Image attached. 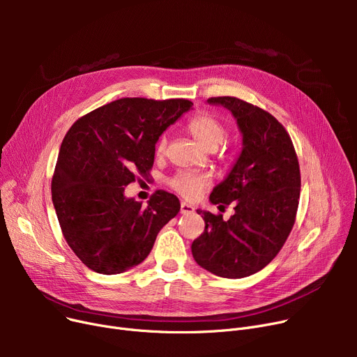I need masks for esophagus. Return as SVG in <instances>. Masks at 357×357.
Masks as SVG:
<instances>
[{"mask_svg":"<svg viewBox=\"0 0 357 357\" xmlns=\"http://www.w3.org/2000/svg\"><path fill=\"white\" fill-rule=\"evenodd\" d=\"M194 211H195V208L192 207L191 204H188V202H181V214L188 215V214H192Z\"/></svg>","mask_w":357,"mask_h":357,"instance_id":"esophagus-1","label":"esophagus"}]
</instances>
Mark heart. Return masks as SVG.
I'll use <instances>...</instances> for the list:
<instances>
[{"mask_svg": "<svg viewBox=\"0 0 357 357\" xmlns=\"http://www.w3.org/2000/svg\"><path fill=\"white\" fill-rule=\"evenodd\" d=\"M188 130L197 139V142L208 150L217 149L227 137V127L224 126L221 120H218L213 114H208V112H202V114L192 117L188 123ZM166 144L167 137L163 135L156 143L158 156H162L165 153ZM169 185H171V188L181 194L183 198L194 199L210 185V179L201 174L182 171L169 181Z\"/></svg>", "mask_w": 357, "mask_h": 357, "instance_id": "obj_1", "label": "heart"}]
</instances>
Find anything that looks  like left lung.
<instances>
[{
  "label": "left lung",
  "instance_id": "1",
  "mask_svg": "<svg viewBox=\"0 0 357 357\" xmlns=\"http://www.w3.org/2000/svg\"><path fill=\"white\" fill-rule=\"evenodd\" d=\"M208 104L231 111L243 149L210 195L220 207L234 202V214L224 221L197 210L205 230L191 250L201 268L238 279L264 269L282 249L295 222L301 174L288 131L268 111L236 97H213Z\"/></svg>",
  "mask_w": 357,
  "mask_h": 357
}]
</instances>
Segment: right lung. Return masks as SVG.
I'll return each instance as SVG.
<instances>
[{
  "mask_svg": "<svg viewBox=\"0 0 357 357\" xmlns=\"http://www.w3.org/2000/svg\"><path fill=\"white\" fill-rule=\"evenodd\" d=\"M192 107L188 100L121 98L88 112L66 133L52 178L63 237L91 271L116 275L149 256L179 199L156 191L147 207L124 188L147 176L163 131Z\"/></svg>",
  "mask_w": 357,
  "mask_h": 357,
  "instance_id": "right-lung-1",
  "label": "right lung"
}]
</instances>
